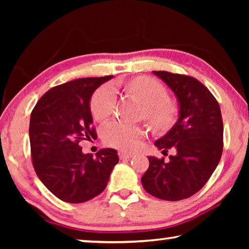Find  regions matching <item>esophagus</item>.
<instances>
[{
  "label": "esophagus",
  "instance_id": "34e87169",
  "mask_svg": "<svg viewBox=\"0 0 249 249\" xmlns=\"http://www.w3.org/2000/svg\"><path fill=\"white\" fill-rule=\"evenodd\" d=\"M119 156H120V159H121V160H127V159L133 157V154L125 153V151H120Z\"/></svg>",
  "mask_w": 249,
  "mask_h": 249
}]
</instances>
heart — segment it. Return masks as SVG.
<instances>
[{
	"mask_svg": "<svg viewBox=\"0 0 249 249\" xmlns=\"http://www.w3.org/2000/svg\"><path fill=\"white\" fill-rule=\"evenodd\" d=\"M129 88L145 103V116L156 129H166L177 119L176 105L168 100V92L157 80L142 77L130 81ZM117 101L114 83H105L92 95L90 108L95 120L103 121L112 114ZM145 130L140 125L121 120H113L102 128V137L107 145L124 150H133L140 144Z\"/></svg>",
	"mask_w": 249,
	"mask_h": 249,
	"instance_id": "b5f03b06",
	"label": "heart"
}]
</instances>
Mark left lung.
Listing matches in <instances>:
<instances>
[{
	"instance_id": "1",
	"label": "left lung",
	"mask_w": 249,
	"mask_h": 249,
	"mask_svg": "<svg viewBox=\"0 0 249 249\" xmlns=\"http://www.w3.org/2000/svg\"><path fill=\"white\" fill-rule=\"evenodd\" d=\"M175 92L179 119L155 146L169 160L148 157L142 183L149 195L167 201L190 197L203 188L220 162L223 151V120L216 99L199 80L168 71H153ZM167 155V154H166Z\"/></svg>"
}]
</instances>
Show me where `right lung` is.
Instances as JSON below:
<instances>
[{
	"instance_id": "1",
	"label": "right lung",
	"mask_w": 249,
	"mask_h": 249,
	"mask_svg": "<svg viewBox=\"0 0 249 249\" xmlns=\"http://www.w3.org/2000/svg\"><path fill=\"white\" fill-rule=\"evenodd\" d=\"M113 75L81 78L53 87L33 108L29 141L34 169L48 190L68 203H82L107 188L117 151L84 155L80 142L96 140L90 99Z\"/></svg>"
}]
</instances>
